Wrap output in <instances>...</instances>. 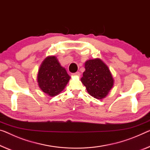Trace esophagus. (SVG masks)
Listing matches in <instances>:
<instances>
[{
  "label": "esophagus",
  "instance_id": "1",
  "mask_svg": "<svg viewBox=\"0 0 150 150\" xmlns=\"http://www.w3.org/2000/svg\"><path fill=\"white\" fill-rule=\"evenodd\" d=\"M74 75V76H80V73L79 72H76V73H74V74H73Z\"/></svg>",
  "mask_w": 150,
  "mask_h": 150
}]
</instances>
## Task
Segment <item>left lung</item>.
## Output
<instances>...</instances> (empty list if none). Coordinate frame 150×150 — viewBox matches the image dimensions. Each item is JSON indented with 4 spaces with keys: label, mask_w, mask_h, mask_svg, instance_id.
<instances>
[{
    "label": "left lung",
    "mask_w": 150,
    "mask_h": 150,
    "mask_svg": "<svg viewBox=\"0 0 150 150\" xmlns=\"http://www.w3.org/2000/svg\"><path fill=\"white\" fill-rule=\"evenodd\" d=\"M81 82L91 96L96 99L105 98L114 85L109 68L100 58L88 59L84 64Z\"/></svg>",
    "instance_id": "8db88e82"
}]
</instances>
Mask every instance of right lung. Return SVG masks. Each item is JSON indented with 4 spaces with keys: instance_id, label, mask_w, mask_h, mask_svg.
I'll list each match as a JSON object with an SVG mask.
<instances>
[{
    "instance_id": "right-lung-1",
    "label": "right lung",
    "mask_w": 150,
    "mask_h": 150,
    "mask_svg": "<svg viewBox=\"0 0 150 150\" xmlns=\"http://www.w3.org/2000/svg\"><path fill=\"white\" fill-rule=\"evenodd\" d=\"M70 76L61 66L56 56L45 57L39 68L37 80L43 93L50 96L59 94L65 88Z\"/></svg>"
}]
</instances>
